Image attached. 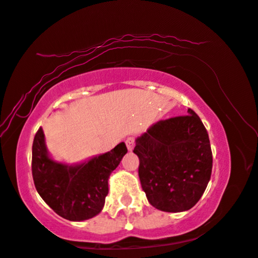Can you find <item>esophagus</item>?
<instances>
[{
	"label": "esophagus",
	"instance_id": "esophagus-1",
	"mask_svg": "<svg viewBox=\"0 0 258 258\" xmlns=\"http://www.w3.org/2000/svg\"><path fill=\"white\" fill-rule=\"evenodd\" d=\"M125 145L126 148H128L129 151H133L134 147H135V138L134 137H128L125 140Z\"/></svg>",
	"mask_w": 258,
	"mask_h": 258
}]
</instances>
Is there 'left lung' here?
Returning a JSON list of instances; mask_svg holds the SVG:
<instances>
[{
    "label": "left lung",
    "instance_id": "left-lung-1",
    "mask_svg": "<svg viewBox=\"0 0 258 258\" xmlns=\"http://www.w3.org/2000/svg\"><path fill=\"white\" fill-rule=\"evenodd\" d=\"M157 122L137 137L134 154L148 201L157 210L188 211L211 179L213 157L207 130L192 109Z\"/></svg>",
    "mask_w": 258,
    "mask_h": 258
}]
</instances>
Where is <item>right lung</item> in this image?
Here are the masks:
<instances>
[{"label": "right lung", "mask_w": 258, "mask_h": 258, "mask_svg": "<svg viewBox=\"0 0 258 258\" xmlns=\"http://www.w3.org/2000/svg\"><path fill=\"white\" fill-rule=\"evenodd\" d=\"M125 144L78 165L57 163L47 154L43 129L32 144V178L37 192L58 215L84 221L98 215L108 194V178L126 154Z\"/></svg>", "instance_id": "right-lung-1"}]
</instances>
